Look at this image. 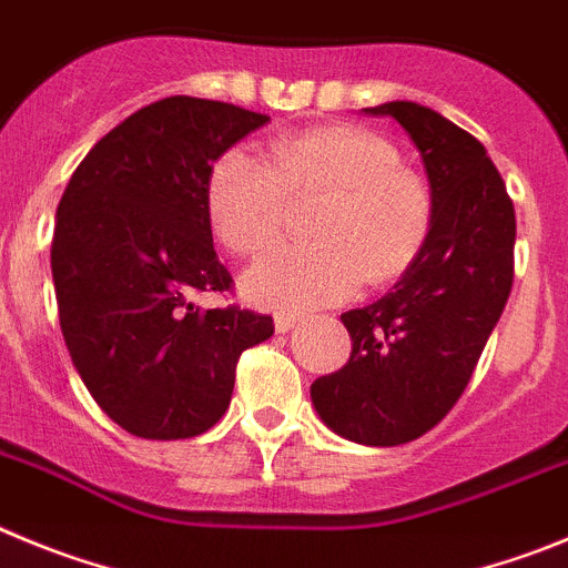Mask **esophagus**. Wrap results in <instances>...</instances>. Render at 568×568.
Segmentation results:
<instances>
[{"label": "esophagus", "mask_w": 568, "mask_h": 568, "mask_svg": "<svg viewBox=\"0 0 568 568\" xmlns=\"http://www.w3.org/2000/svg\"><path fill=\"white\" fill-rule=\"evenodd\" d=\"M296 322H300V316L296 314H277L274 316V328H277V334H288Z\"/></svg>", "instance_id": "obj_1"}]
</instances>
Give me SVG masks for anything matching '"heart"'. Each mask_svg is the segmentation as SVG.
I'll return each mask as SVG.
<instances>
[{
	"label": "heart",
	"instance_id": "1",
	"mask_svg": "<svg viewBox=\"0 0 568 568\" xmlns=\"http://www.w3.org/2000/svg\"><path fill=\"white\" fill-rule=\"evenodd\" d=\"M362 126L336 124L272 141L268 158L232 146L214 161L206 209L217 237L243 257L277 246L291 197L322 195L311 246L283 248L243 280L252 303L308 311L385 283L416 260L430 234L433 201L416 172Z\"/></svg>",
	"mask_w": 568,
	"mask_h": 568
}]
</instances>
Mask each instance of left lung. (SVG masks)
<instances>
[{
	"label": "left lung",
	"instance_id": "8db88e82",
	"mask_svg": "<svg viewBox=\"0 0 568 568\" xmlns=\"http://www.w3.org/2000/svg\"><path fill=\"white\" fill-rule=\"evenodd\" d=\"M407 132L430 183L433 223L390 294L342 314L351 359L311 385L336 436L396 447L458 402L513 291L515 209L481 141L416 101L365 106Z\"/></svg>",
	"mask_w": 568,
	"mask_h": 568
}]
</instances>
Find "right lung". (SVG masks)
<instances>
[{"label": "right lung", "mask_w": 568, "mask_h": 568, "mask_svg": "<svg viewBox=\"0 0 568 568\" xmlns=\"http://www.w3.org/2000/svg\"><path fill=\"white\" fill-rule=\"evenodd\" d=\"M268 115L170 95L87 152L55 212L61 334L101 410L141 438H192L229 410L234 367L274 334L272 316L197 308L229 291L206 209L214 161Z\"/></svg>", "instance_id": "add662e5"}]
</instances>
